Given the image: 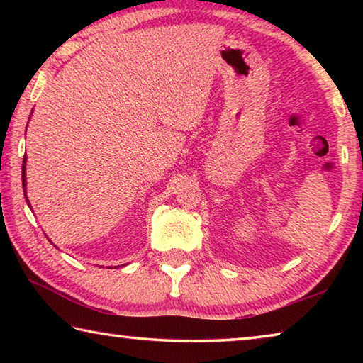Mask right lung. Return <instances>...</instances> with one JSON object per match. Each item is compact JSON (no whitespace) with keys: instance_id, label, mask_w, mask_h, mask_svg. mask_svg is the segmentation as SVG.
Returning a JSON list of instances; mask_svg holds the SVG:
<instances>
[{"instance_id":"1","label":"right lung","mask_w":363,"mask_h":363,"mask_svg":"<svg viewBox=\"0 0 363 363\" xmlns=\"http://www.w3.org/2000/svg\"><path fill=\"white\" fill-rule=\"evenodd\" d=\"M26 160L27 158H23V164H22V187H23V195H26V199H27V192H26V187H27V181H26Z\"/></svg>"}]
</instances>
